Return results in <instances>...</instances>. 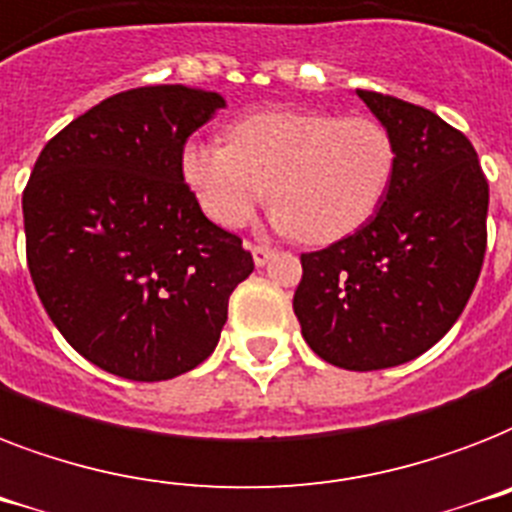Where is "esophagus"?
Listing matches in <instances>:
<instances>
[{
    "instance_id": "esophagus-1",
    "label": "esophagus",
    "mask_w": 512,
    "mask_h": 512,
    "mask_svg": "<svg viewBox=\"0 0 512 512\" xmlns=\"http://www.w3.org/2000/svg\"><path fill=\"white\" fill-rule=\"evenodd\" d=\"M253 261H256V267H264L272 256H275V248H269V245H251Z\"/></svg>"
}]
</instances>
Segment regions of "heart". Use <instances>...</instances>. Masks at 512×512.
<instances>
[{
  "label": "heart",
  "instance_id": "1",
  "mask_svg": "<svg viewBox=\"0 0 512 512\" xmlns=\"http://www.w3.org/2000/svg\"><path fill=\"white\" fill-rule=\"evenodd\" d=\"M227 137L230 145L192 137L179 153L200 208L227 230L243 227L269 192L277 227L306 243H335L378 211L394 179V137L378 118L259 110Z\"/></svg>",
  "mask_w": 512,
  "mask_h": 512
}]
</instances>
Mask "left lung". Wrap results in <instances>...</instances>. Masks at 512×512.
Masks as SVG:
<instances>
[{
  "instance_id": "left-lung-1",
  "label": "left lung",
  "mask_w": 512,
  "mask_h": 512,
  "mask_svg": "<svg viewBox=\"0 0 512 512\" xmlns=\"http://www.w3.org/2000/svg\"><path fill=\"white\" fill-rule=\"evenodd\" d=\"M396 147L378 214L354 235L301 253V335L343 370L420 357L457 322L486 253L489 185L463 132L433 110L357 89Z\"/></svg>"
}]
</instances>
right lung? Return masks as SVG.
I'll list each match as a JSON object with an SVG mask.
<instances>
[{
  "label": "right lung",
  "instance_id": "obj_1",
  "mask_svg": "<svg viewBox=\"0 0 512 512\" xmlns=\"http://www.w3.org/2000/svg\"><path fill=\"white\" fill-rule=\"evenodd\" d=\"M219 108L222 94L182 84L113 94L44 145L23 190L28 272L49 320L118 378L169 380L211 357L253 272L179 169Z\"/></svg>",
  "mask_w": 512,
  "mask_h": 512
}]
</instances>
